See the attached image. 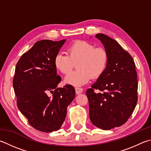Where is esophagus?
Listing matches in <instances>:
<instances>
[{"label": "esophagus", "mask_w": 151, "mask_h": 151, "mask_svg": "<svg viewBox=\"0 0 151 151\" xmlns=\"http://www.w3.org/2000/svg\"><path fill=\"white\" fill-rule=\"evenodd\" d=\"M75 91H76V94H81V93L83 92V89L82 88H80V87H76L75 88Z\"/></svg>", "instance_id": "esophagus-1"}]
</instances>
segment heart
<instances>
[{
	"instance_id": "heart-1",
	"label": "heart",
	"mask_w": 151,
	"mask_h": 151,
	"mask_svg": "<svg viewBox=\"0 0 151 151\" xmlns=\"http://www.w3.org/2000/svg\"><path fill=\"white\" fill-rule=\"evenodd\" d=\"M67 54L59 53L54 59L55 66L64 75L69 73L77 64L78 70L65 77V83L80 86L88 83L91 78L102 75L108 62V53L103 47L83 40L73 42L67 48Z\"/></svg>"
}]
</instances>
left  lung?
Listing matches in <instances>:
<instances>
[{
  "label": "left lung",
  "mask_w": 151,
  "mask_h": 151,
  "mask_svg": "<svg viewBox=\"0 0 151 151\" xmlns=\"http://www.w3.org/2000/svg\"><path fill=\"white\" fill-rule=\"evenodd\" d=\"M96 37L108 51V62L104 73L86 90L89 116L97 127L109 130L124 124L135 108L137 74L132 57L116 40L103 34Z\"/></svg>",
  "instance_id": "obj_1"
}]
</instances>
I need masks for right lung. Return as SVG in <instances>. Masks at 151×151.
<instances>
[{"instance_id": "add662e5", "label": "right lung", "mask_w": 151, "mask_h": 151, "mask_svg": "<svg viewBox=\"0 0 151 151\" xmlns=\"http://www.w3.org/2000/svg\"><path fill=\"white\" fill-rule=\"evenodd\" d=\"M65 41H38L16 64L13 87L18 108L29 125L42 132L61 128L75 97L71 85L57 88L61 78L57 75L54 59Z\"/></svg>"}]
</instances>
